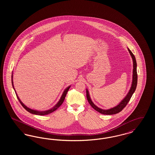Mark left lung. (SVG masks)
I'll list each match as a JSON object with an SVG mask.
<instances>
[{
    "label": "left lung",
    "mask_w": 155,
    "mask_h": 155,
    "mask_svg": "<svg viewBox=\"0 0 155 155\" xmlns=\"http://www.w3.org/2000/svg\"><path fill=\"white\" fill-rule=\"evenodd\" d=\"M128 50L130 52L133 60V82H132L131 87L128 93L127 94V96H125V98L120 103H119L117 106L114 107L110 109H107V110H103V109L99 108L92 102V101L90 98V96H89L88 91V89L86 90L87 97V100L88 101L89 103L91 104L92 107H93L95 110L101 113L102 114L112 115V114H117L119 112H120L127 106V103H128V102L130 101L131 97L133 96V94L135 92L136 88H137V80H138V75H137V61H136L135 56L134 55L132 52L129 49H128Z\"/></svg>",
    "instance_id": "8db88e82"
}]
</instances>
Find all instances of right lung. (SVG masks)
<instances>
[{"mask_svg": "<svg viewBox=\"0 0 155 155\" xmlns=\"http://www.w3.org/2000/svg\"><path fill=\"white\" fill-rule=\"evenodd\" d=\"M12 82L13 87V88L15 89L14 86H13V74H12ZM70 86H69L68 87H67V88L64 91V92H63V94H62V96H61V97H60V100H59L58 103H57V104H56V105H55L53 108L51 109H49V110H48L43 111L34 110L31 109L30 108L27 107L25 104H24L22 103V102L20 100V99H19V97H18V96H17V94H16L15 91V92L16 96H17V99H18V101H19L20 103H21V104L22 105V107H24L26 110L28 111V112H30V113H32V114H34L44 116V115H46V114H49V113H51L52 112H53L54 111L56 110L58 108H59V107L62 104V103H63V102H64V99H65V97L66 96L67 93V92H68V89H70Z\"/></svg>", "mask_w": 155, "mask_h": 155, "instance_id": "add662e5", "label": "right lung"}]
</instances>
